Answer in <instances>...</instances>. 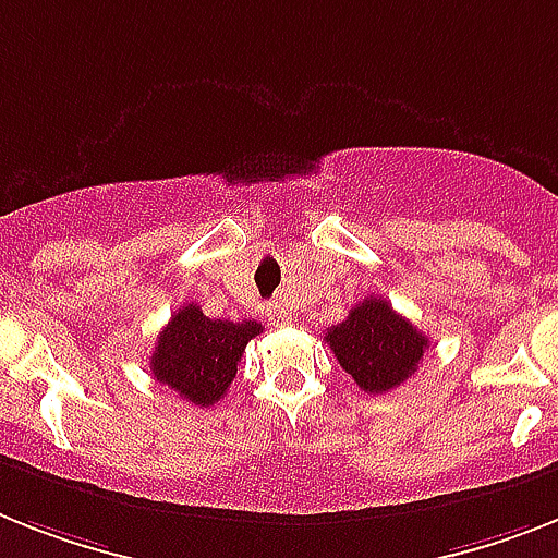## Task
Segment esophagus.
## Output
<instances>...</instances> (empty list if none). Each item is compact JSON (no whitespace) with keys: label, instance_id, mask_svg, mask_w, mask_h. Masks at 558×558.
Instances as JSON below:
<instances>
[{"label":"esophagus","instance_id":"esophagus-1","mask_svg":"<svg viewBox=\"0 0 558 558\" xmlns=\"http://www.w3.org/2000/svg\"><path fill=\"white\" fill-rule=\"evenodd\" d=\"M269 320L278 323V326H280V323H287L289 320L287 308H280L278 303H271V306H269Z\"/></svg>","mask_w":558,"mask_h":558}]
</instances>
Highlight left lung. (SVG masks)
Returning <instances> with one entry per match:
<instances>
[{"instance_id":"obj_1","label":"left lung","mask_w":558,"mask_h":558,"mask_svg":"<svg viewBox=\"0 0 558 558\" xmlns=\"http://www.w3.org/2000/svg\"><path fill=\"white\" fill-rule=\"evenodd\" d=\"M326 343L366 395H386L416 372L428 337L397 315L391 303L368 298L326 331Z\"/></svg>"}]
</instances>
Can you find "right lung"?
I'll use <instances>...</instances> for the list:
<instances>
[{"label": "right lung", "mask_w": 558, "mask_h": 558, "mask_svg": "<svg viewBox=\"0 0 558 558\" xmlns=\"http://www.w3.org/2000/svg\"><path fill=\"white\" fill-rule=\"evenodd\" d=\"M260 331L257 320H213L198 303H186L158 335L149 372L186 402L209 409L229 391L243 349Z\"/></svg>", "instance_id": "right-lung-1"}]
</instances>
